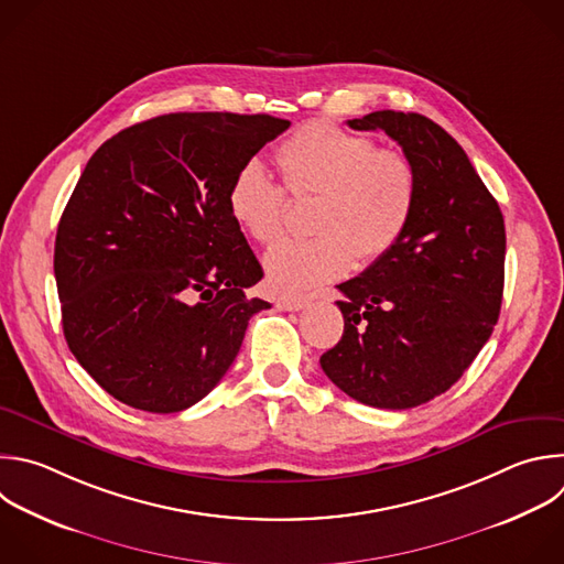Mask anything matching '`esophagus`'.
Returning <instances> with one entry per match:
<instances>
[{
	"label": "esophagus",
	"instance_id": "34e87169",
	"mask_svg": "<svg viewBox=\"0 0 564 564\" xmlns=\"http://www.w3.org/2000/svg\"><path fill=\"white\" fill-rule=\"evenodd\" d=\"M307 303H310L307 296H281L276 301V307L288 310V312H296V310H303Z\"/></svg>",
	"mask_w": 564,
	"mask_h": 564
}]
</instances>
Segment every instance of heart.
Segmentation results:
<instances>
[{
	"instance_id": "obj_1",
	"label": "heart",
	"mask_w": 564,
	"mask_h": 564,
	"mask_svg": "<svg viewBox=\"0 0 564 564\" xmlns=\"http://www.w3.org/2000/svg\"><path fill=\"white\" fill-rule=\"evenodd\" d=\"M274 163L292 199L316 197V237L283 241L263 259L265 274L279 292L334 281L354 265V259H381L412 221L419 174L399 148H377L365 134L312 121L276 148ZM228 210L257 243L270 246L283 235L285 194L257 161L235 174Z\"/></svg>"
}]
</instances>
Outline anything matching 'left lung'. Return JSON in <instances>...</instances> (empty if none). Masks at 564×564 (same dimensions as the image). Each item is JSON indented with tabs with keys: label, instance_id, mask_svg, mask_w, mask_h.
Wrapping results in <instances>:
<instances>
[{
	"label": "left lung",
	"instance_id": "8db88e82",
	"mask_svg": "<svg viewBox=\"0 0 564 564\" xmlns=\"http://www.w3.org/2000/svg\"><path fill=\"white\" fill-rule=\"evenodd\" d=\"M347 126L392 137L416 165L419 197L401 241L336 285L345 327L321 367L362 405L410 410L447 392L489 340L505 221L465 150L432 119L377 110Z\"/></svg>",
	"mask_w": 564,
	"mask_h": 564
}]
</instances>
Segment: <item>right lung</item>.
Instances as JSON below:
<instances>
[{
    "mask_svg": "<svg viewBox=\"0 0 564 564\" xmlns=\"http://www.w3.org/2000/svg\"><path fill=\"white\" fill-rule=\"evenodd\" d=\"M288 119L172 112L134 123L86 163L55 239L64 336L117 401L172 414L237 358L263 268L228 210L235 174Z\"/></svg>",
    "mask_w": 564,
    "mask_h": 564,
    "instance_id": "right-lung-1",
    "label": "right lung"
}]
</instances>
